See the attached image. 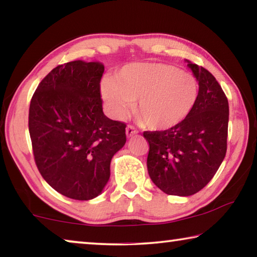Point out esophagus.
Masks as SVG:
<instances>
[{
    "mask_svg": "<svg viewBox=\"0 0 257 257\" xmlns=\"http://www.w3.org/2000/svg\"><path fill=\"white\" fill-rule=\"evenodd\" d=\"M138 132L136 130V128L133 127V125H128L127 128H125V135H127V137L133 136V135H136Z\"/></svg>",
    "mask_w": 257,
    "mask_h": 257,
    "instance_id": "1",
    "label": "esophagus"
}]
</instances>
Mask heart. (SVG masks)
<instances>
[{"mask_svg": "<svg viewBox=\"0 0 257 257\" xmlns=\"http://www.w3.org/2000/svg\"><path fill=\"white\" fill-rule=\"evenodd\" d=\"M198 81L171 64H127L102 82V96L115 118H122L135 103V114L145 127L164 130L181 123L194 110Z\"/></svg>", "mask_w": 257, "mask_h": 257, "instance_id": "heart-1", "label": "heart"}]
</instances>
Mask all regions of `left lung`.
Returning <instances> with one entry per match:
<instances>
[{"mask_svg":"<svg viewBox=\"0 0 257 257\" xmlns=\"http://www.w3.org/2000/svg\"><path fill=\"white\" fill-rule=\"evenodd\" d=\"M187 62L199 86L194 110L175 127L144 132L150 144L147 170L152 181L163 193L177 196L203 189L227 153L228 98L210 71Z\"/></svg>","mask_w":257,"mask_h":257,"instance_id":"1","label":"left lung"}]
</instances>
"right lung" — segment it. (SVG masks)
I'll return each mask as SVG.
<instances>
[{
	"instance_id": "1",
	"label": "right lung",
	"mask_w": 257,
	"mask_h": 257,
	"mask_svg": "<svg viewBox=\"0 0 257 257\" xmlns=\"http://www.w3.org/2000/svg\"><path fill=\"white\" fill-rule=\"evenodd\" d=\"M104 66L77 60L54 68L30 101L28 127L38 171L52 188L78 201L93 199L110 178L125 144V123L103 113Z\"/></svg>"
}]
</instances>
